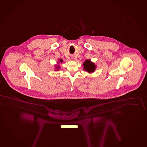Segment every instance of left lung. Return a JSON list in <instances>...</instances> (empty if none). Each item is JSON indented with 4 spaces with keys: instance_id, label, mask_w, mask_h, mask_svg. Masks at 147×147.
<instances>
[{
    "instance_id": "8db88e82",
    "label": "left lung",
    "mask_w": 147,
    "mask_h": 147,
    "mask_svg": "<svg viewBox=\"0 0 147 147\" xmlns=\"http://www.w3.org/2000/svg\"><path fill=\"white\" fill-rule=\"evenodd\" d=\"M83 69L87 71L89 73L94 72L96 68V66L93 62H91L90 60H87L83 63Z\"/></svg>"
}]
</instances>
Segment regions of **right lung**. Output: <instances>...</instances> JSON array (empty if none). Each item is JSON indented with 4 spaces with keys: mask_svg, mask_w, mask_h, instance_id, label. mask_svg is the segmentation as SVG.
<instances>
[{
    "mask_svg": "<svg viewBox=\"0 0 147 147\" xmlns=\"http://www.w3.org/2000/svg\"><path fill=\"white\" fill-rule=\"evenodd\" d=\"M60 62H61V63H63V60H62V59H61V60H60ZM55 68H56V69H55V70H58L59 69V68H60V66H57V67H55Z\"/></svg>",
    "mask_w": 147,
    "mask_h": 147,
    "instance_id": "add662e5",
    "label": "right lung"
}]
</instances>
